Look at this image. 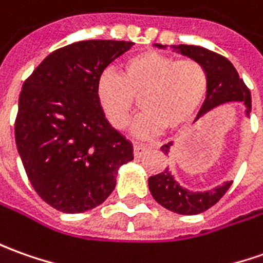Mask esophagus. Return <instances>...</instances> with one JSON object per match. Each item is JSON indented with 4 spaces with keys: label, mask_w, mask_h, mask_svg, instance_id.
I'll use <instances>...</instances> for the list:
<instances>
[{
    "label": "esophagus",
    "mask_w": 263,
    "mask_h": 263,
    "mask_svg": "<svg viewBox=\"0 0 263 263\" xmlns=\"http://www.w3.org/2000/svg\"><path fill=\"white\" fill-rule=\"evenodd\" d=\"M148 149H149L148 146L141 145V144H135V145H134V155H135V158H141Z\"/></svg>",
    "instance_id": "34e87169"
}]
</instances>
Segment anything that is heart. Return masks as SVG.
I'll use <instances>...</instances> for the list:
<instances>
[{
	"label": "heart",
	"mask_w": 263,
	"mask_h": 263,
	"mask_svg": "<svg viewBox=\"0 0 263 263\" xmlns=\"http://www.w3.org/2000/svg\"><path fill=\"white\" fill-rule=\"evenodd\" d=\"M206 69L196 60L161 54L154 50L125 59L119 76L105 71L96 82V99L109 125L122 131L139 99L142 114L131 126L138 138H153L165 128L177 131L197 115L206 99Z\"/></svg>",
	"instance_id": "1"
}]
</instances>
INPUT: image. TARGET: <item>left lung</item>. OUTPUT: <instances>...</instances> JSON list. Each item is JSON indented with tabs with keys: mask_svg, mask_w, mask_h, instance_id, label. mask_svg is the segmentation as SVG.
<instances>
[{
	"mask_svg": "<svg viewBox=\"0 0 263 263\" xmlns=\"http://www.w3.org/2000/svg\"><path fill=\"white\" fill-rule=\"evenodd\" d=\"M154 46L158 49H168V46H162V44H154ZM170 49L183 56L190 57L192 60L199 62L207 71L209 89H207L206 99L203 102L194 122L199 121L201 117H204L212 109L229 102H242L245 105V115L246 117L251 115V92L243 83V80L239 78V73L235 69V66L226 57L200 46L178 44V46H170ZM173 145L174 141L164 144L161 146V151L168 157L170 149ZM230 184L232 181H226L220 185L213 187L212 190L193 192L178 183L170 168H165L160 174H155L148 178V187L155 201L178 214H199L206 212L207 209L216 204L224 196V193L229 190Z\"/></svg>",
	"mask_w": 263,
	"mask_h": 263,
	"instance_id": "obj_1",
	"label": "left lung"
}]
</instances>
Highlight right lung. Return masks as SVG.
<instances>
[{
    "instance_id": "right-lung-1",
    "label": "right lung",
    "mask_w": 263,
    "mask_h": 263,
    "mask_svg": "<svg viewBox=\"0 0 263 263\" xmlns=\"http://www.w3.org/2000/svg\"><path fill=\"white\" fill-rule=\"evenodd\" d=\"M132 42L86 40L50 53L24 82L15 144L30 183L47 204L83 213L102 204L118 170L134 160L96 99V82Z\"/></svg>"
}]
</instances>
